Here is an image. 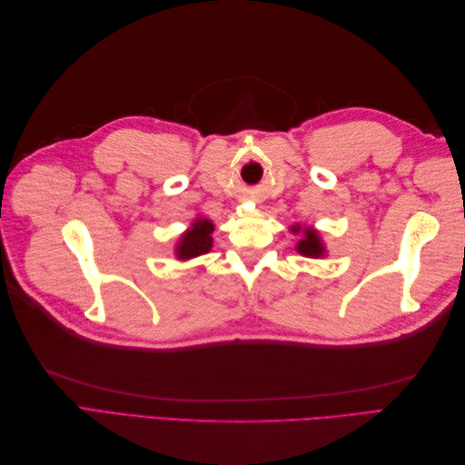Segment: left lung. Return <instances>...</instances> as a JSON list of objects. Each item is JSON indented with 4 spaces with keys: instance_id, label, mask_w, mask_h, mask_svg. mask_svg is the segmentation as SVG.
Returning <instances> with one entry per match:
<instances>
[{
    "instance_id": "left-lung-1",
    "label": "left lung",
    "mask_w": 465,
    "mask_h": 465,
    "mask_svg": "<svg viewBox=\"0 0 465 465\" xmlns=\"http://www.w3.org/2000/svg\"><path fill=\"white\" fill-rule=\"evenodd\" d=\"M292 232H301V227H294ZM297 250L301 252V254H304V256H312V258L322 256L323 254V246L320 244L318 232L312 231V229L304 231V238H302V241H299Z\"/></svg>"
}]
</instances>
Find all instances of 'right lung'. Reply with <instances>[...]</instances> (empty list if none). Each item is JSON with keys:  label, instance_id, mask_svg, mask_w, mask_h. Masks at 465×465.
Segmentation results:
<instances>
[{"label": "right lung", "instance_id": "right-lung-1", "mask_svg": "<svg viewBox=\"0 0 465 465\" xmlns=\"http://www.w3.org/2000/svg\"><path fill=\"white\" fill-rule=\"evenodd\" d=\"M211 232H213V224L207 219H198L192 229L182 236V241L178 244V258L188 260L193 256L205 254V252L211 250V244H213V238H211Z\"/></svg>", "mask_w": 465, "mask_h": 465}]
</instances>
